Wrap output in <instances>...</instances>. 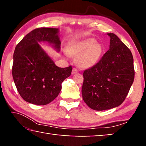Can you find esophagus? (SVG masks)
<instances>
[{"label": "esophagus", "mask_w": 146, "mask_h": 146, "mask_svg": "<svg viewBox=\"0 0 146 146\" xmlns=\"http://www.w3.org/2000/svg\"><path fill=\"white\" fill-rule=\"evenodd\" d=\"M78 72V70H76V68H73V70H72V74H76V73H77Z\"/></svg>", "instance_id": "34e87169"}]
</instances>
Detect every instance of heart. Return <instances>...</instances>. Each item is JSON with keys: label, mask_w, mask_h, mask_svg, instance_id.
Wrapping results in <instances>:
<instances>
[{"label": "heart", "mask_w": 146, "mask_h": 146, "mask_svg": "<svg viewBox=\"0 0 146 146\" xmlns=\"http://www.w3.org/2000/svg\"><path fill=\"white\" fill-rule=\"evenodd\" d=\"M102 46L93 38L71 42L68 47V53L71 56H77L76 63L81 68H89L95 65L101 58Z\"/></svg>", "instance_id": "b5f03b06"}]
</instances>
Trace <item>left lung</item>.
Segmentation results:
<instances>
[{"instance_id": "obj_1", "label": "left lung", "mask_w": 146, "mask_h": 146, "mask_svg": "<svg viewBox=\"0 0 146 146\" xmlns=\"http://www.w3.org/2000/svg\"><path fill=\"white\" fill-rule=\"evenodd\" d=\"M110 49L93 67L83 73V100L94 110L119 106L127 95L135 77L133 57L130 49L114 33Z\"/></svg>"}]
</instances>
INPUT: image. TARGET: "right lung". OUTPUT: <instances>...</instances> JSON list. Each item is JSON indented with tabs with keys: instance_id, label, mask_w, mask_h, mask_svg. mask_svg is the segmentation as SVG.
<instances>
[{
	"instance_id": "obj_1",
	"label": "right lung",
	"mask_w": 146,
	"mask_h": 146,
	"mask_svg": "<svg viewBox=\"0 0 146 146\" xmlns=\"http://www.w3.org/2000/svg\"><path fill=\"white\" fill-rule=\"evenodd\" d=\"M48 43L60 51L58 28L34 29L17 44L12 68L15 84L23 99L35 105H46L58 95L62 83L71 75L72 67L55 65L39 43Z\"/></svg>"
}]
</instances>
